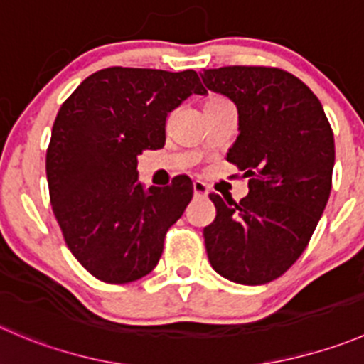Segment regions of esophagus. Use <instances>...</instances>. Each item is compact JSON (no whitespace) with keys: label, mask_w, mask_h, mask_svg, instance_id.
I'll return each mask as SVG.
<instances>
[{"label":"esophagus","mask_w":364,"mask_h":364,"mask_svg":"<svg viewBox=\"0 0 364 364\" xmlns=\"http://www.w3.org/2000/svg\"><path fill=\"white\" fill-rule=\"evenodd\" d=\"M193 196L196 197H206L210 193V188L204 185L203 181H193Z\"/></svg>","instance_id":"esophagus-1"}]
</instances>
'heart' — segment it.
<instances>
[{
    "instance_id": "b5f03b06",
    "label": "heart",
    "mask_w": 364,
    "mask_h": 364,
    "mask_svg": "<svg viewBox=\"0 0 364 364\" xmlns=\"http://www.w3.org/2000/svg\"><path fill=\"white\" fill-rule=\"evenodd\" d=\"M218 101H225V100H224V97L215 96V97H211V100H208V103H218Z\"/></svg>"
}]
</instances>
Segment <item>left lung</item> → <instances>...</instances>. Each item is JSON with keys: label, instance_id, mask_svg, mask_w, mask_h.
I'll return each instance as SVG.
<instances>
[{"label": "left lung", "instance_id": "1", "mask_svg": "<svg viewBox=\"0 0 364 364\" xmlns=\"http://www.w3.org/2000/svg\"><path fill=\"white\" fill-rule=\"evenodd\" d=\"M200 77L238 108L228 161L249 178L240 203L210 193L217 215L203 231L208 259L232 283H270L301 257L329 200L333 129L311 88L283 69L228 65Z\"/></svg>", "mask_w": 364, "mask_h": 364}]
</instances>
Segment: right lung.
<instances>
[{
	"label": "right lung",
	"mask_w": 364,
	"mask_h": 364,
	"mask_svg": "<svg viewBox=\"0 0 364 364\" xmlns=\"http://www.w3.org/2000/svg\"><path fill=\"white\" fill-rule=\"evenodd\" d=\"M192 94H206L192 69L108 67L81 81L56 114L46 153L53 213L73 256L103 283L147 276L192 200L188 176L147 192L136 181V156L165 146L168 114Z\"/></svg>",
	"instance_id": "1"
}]
</instances>
